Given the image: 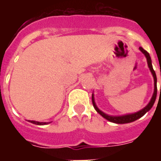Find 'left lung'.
Returning a JSON list of instances; mask_svg holds the SVG:
<instances>
[{"label": "left lung", "mask_w": 161, "mask_h": 161, "mask_svg": "<svg viewBox=\"0 0 161 161\" xmlns=\"http://www.w3.org/2000/svg\"><path fill=\"white\" fill-rule=\"evenodd\" d=\"M140 51L142 52L144 55H145L146 58H147V65H148V68L151 73H152L153 77V82H154V90H153V94L152 96V98L149 102L147 105L144 107V108L139 110L137 112H135V113H131V114H127V115H109L105 114L104 112H103L102 110H100L99 108H97V106L95 103V98H94V94H92V103H93V106H94L95 109L97 110L98 114L105 118L106 120H108V121H111V122H114V123H117V124H125V123H129V122H132V121H135L136 120H138L139 118L142 117L143 115H145L147 112H148L152 107L154 104V102H155L156 96H157V77H156V74L154 70L153 69L152 65V60H151V58H150V55L149 53L144 50L142 47H140L139 48ZM161 75V74H160ZM161 93V90H160Z\"/></svg>", "instance_id": "obj_1"}]
</instances>
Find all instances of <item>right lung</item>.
<instances>
[{
    "label": "right lung",
    "mask_w": 161,
    "mask_h": 161,
    "mask_svg": "<svg viewBox=\"0 0 161 161\" xmlns=\"http://www.w3.org/2000/svg\"><path fill=\"white\" fill-rule=\"evenodd\" d=\"M30 122H32L33 124H36V125H46V124H48L50 122H40V121H28ZM52 122V121H51Z\"/></svg>",
    "instance_id": "obj_1"
}]
</instances>
